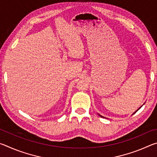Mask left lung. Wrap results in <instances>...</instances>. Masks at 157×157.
<instances>
[{"instance_id": "1", "label": "left lung", "mask_w": 157, "mask_h": 157, "mask_svg": "<svg viewBox=\"0 0 157 157\" xmlns=\"http://www.w3.org/2000/svg\"><path fill=\"white\" fill-rule=\"evenodd\" d=\"M141 107H142V106H141ZM140 108H139V109H138V110H139V109H140ZM138 110H137V111H138ZM136 111H135V112H134V113H136ZM100 116H101V117H103V116H100ZM103 118H104V117H103Z\"/></svg>"}]
</instances>
